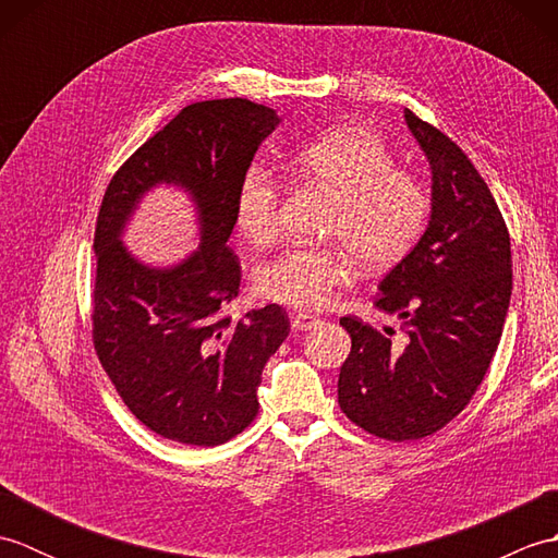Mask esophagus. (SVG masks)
I'll use <instances>...</instances> for the list:
<instances>
[{
	"label": "esophagus",
	"instance_id": "1",
	"mask_svg": "<svg viewBox=\"0 0 558 558\" xmlns=\"http://www.w3.org/2000/svg\"><path fill=\"white\" fill-rule=\"evenodd\" d=\"M318 324V316L310 314V312H300V314H292V328L294 330H306Z\"/></svg>",
	"mask_w": 558,
	"mask_h": 558
}]
</instances>
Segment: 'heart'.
<instances>
[{
  "label": "heart",
  "mask_w": 558,
  "mask_h": 558,
  "mask_svg": "<svg viewBox=\"0 0 558 558\" xmlns=\"http://www.w3.org/2000/svg\"><path fill=\"white\" fill-rule=\"evenodd\" d=\"M290 168L336 198L326 232L350 248L362 270L396 266L417 244L429 218V196L398 172L381 136L342 126L292 150ZM280 189L264 168H248L234 194V228L248 244L266 246L278 234ZM352 272L340 246H292L256 268L260 298L286 306H322Z\"/></svg>",
  "instance_id": "heart-1"
}]
</instances>
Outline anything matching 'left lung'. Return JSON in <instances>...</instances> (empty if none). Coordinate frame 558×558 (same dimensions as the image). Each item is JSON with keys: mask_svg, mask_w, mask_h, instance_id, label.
<instances>
[{"mask_svg": "<svg viewBox=\"0 0 558 558\" xmlns=\"http://www.w3.org/2000/svg\"><path fill=\"white\" fill-rule=\"evenodd\" d=\"M402 114L429 162L432 213L420 242L378 282L376 306L400 318L405 338L340 318L352 338L340 410L388 441L429 436L468 405L499 348L513 290L511 236L487 182L446 134Z\"/></svg>", "mask_w": 558, "mask_h": 558, "instance_id": "obj_1", "label": "left lung"}]
</instances>
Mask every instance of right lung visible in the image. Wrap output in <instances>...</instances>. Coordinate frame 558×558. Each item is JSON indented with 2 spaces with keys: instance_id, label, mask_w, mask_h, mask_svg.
Returning <instances> with one entry per match:
<instances>
[{
  "instance_id": "add662e5",
  "label": "right lung",
  "mask_w": 558,
  "mask_h": 558,
  "mask_svg": "<svg viewBox=\"0 0 558 558\" xmlns=\"http://www.w3.org/2000/svg\"><path fill=\"white\" fill-rule=\"evenodd\" d=\"M280 117L244 98L194 102L148 138L108 186L93 252V342L126 408L170 441L218 446L258 412L268 357L290 333L282 306L232 322L240 258L228 246L234 194ZM174 185L197 213L199 246L172 267L144 265L123 246L125 225L153 187Z\"/></svg>"
}]
</instances>
